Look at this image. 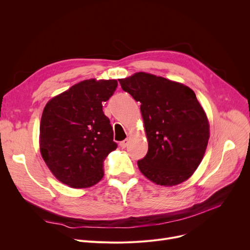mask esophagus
<instances>
[{
  "mask_svg": "<svg viewBox=\"0 0 250 250\" xmlns=\"http://www.w3.org/2000/svg\"><path fill=\"white\" fill-rule=\"evenodd\" d=\"M128 143H129V140H128V139H125V140H124V141H122V142L120 143V146L124 149V148H125V147L128 145Z\"/></svg>",
  "mask_w": 250,
  "mask_h": 250,
  "instance_id": "esophagus-1",
  "label": "esophagus"
}]
</instances>
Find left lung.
<instances>
[{
  "mask_svg": "<svg viewBox=\"0 0 250 250\" xmlns=\"http://www.w3.org/2000/svg\"><path fill=\"white\" fill-rule=\"evenodd\" d=\"M118 81L141 103L149 148L138 161L140 171L166 187L188 179L202 162L209 138L208 118L194 92L144 72Z\"/></svg>",
  "mask_w": 250,
  "mask_h": 250,
  "instance_id": "obj_1",
  "label": "left lung"
}]
</instances>
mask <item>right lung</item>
<instances>
[{
    "label": "right lung",
    "instance_id": "add662e5",
    "mask_svg": "<svg viewBox=\"0 0 250 250\" xmlns=\"http://www.w3.org/2000/svg\"><path fill=\"white\" fill-rule=\"evenodd\" d=\"M116 87V80L90 79L46 103L41 122V153L52 174L64 185L85 188L103 177L104 160L117 144L102 102Z\"/></svg>",
    "mask_w": 250,
    "mask_h": 250
}]
</instances>
